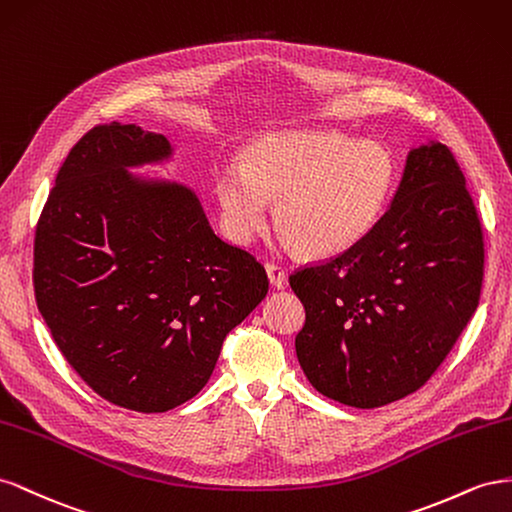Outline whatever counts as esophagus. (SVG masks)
<instances>
[{"mask_svg": "<svg viewBox=\"0 0 512 512\" xmlns=\"http://www.w3.org/2000/svg\"><path fill=\"white\" fill-rule=\"evenodd\" d=\"M266 272H268L270 283H272L274 287H283V285L287 283V270H285V266L274 264V261H268V264H266Z\"/></svg>", "mask_w": 512, "mask_h": 512, "instance_id": "obj_1", "label": "esophagus"}]
</instances>
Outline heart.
<instances>
[{"label":"heart","instance_id":"1","mask_svg":"<svg viewBox=\"0 0 512 512\" xmlns=\"http://www.w3.org/2000/svg\"><path fill=\"white\" fill-rule=\"evenodd\" d=\"M394 180L397 165L382 143L337 130H298L255 141L242 167H218L214 193L231 240L251 242L268 225L270 199H279V227L304 253L328 257L377 225Z\"/></svg>","mask_w":512,"mask_h":512}]
</instances>
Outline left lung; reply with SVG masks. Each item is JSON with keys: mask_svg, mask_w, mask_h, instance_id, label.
Returning a JSON list of instances; mask_svg holds the SVG:
<instances>
[{"mask_svg": "<svg viewBox=\"0 0 512 512\" xmlns=\"http://www.w3.org/2000/svg\"><path fill=\"white\" fill-rule=\"evenodd\" d=\"M485 238L455 156H407L390 208L358 244L289 276L306 321L296 354L328 399L371 410L427 384L472 319Z\"/></svg>", "mask_w": 512, "mask_h": 512, "instance_id": "left-lung-1", "label": "left lung"}]
</instances>
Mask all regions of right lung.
<instances>
[{"instance_id": "right-lung-1", "label": "right lung", "mask_w": 512, "mask_h": 512, "mask_svg": "<svg viewBox=\"0 0 512 512\" xmlns=\"http://www.w3.org/2000/svg\"><path fill=\"white\" fill-rule=\"evenodd\" d=\"M167 154L163 135L135 124L87 130L34 233V294L57 349L102 399L143 414L208 384L227 334L270 285L188 188L126 173Z\"/></svg>"}]
</instances>
